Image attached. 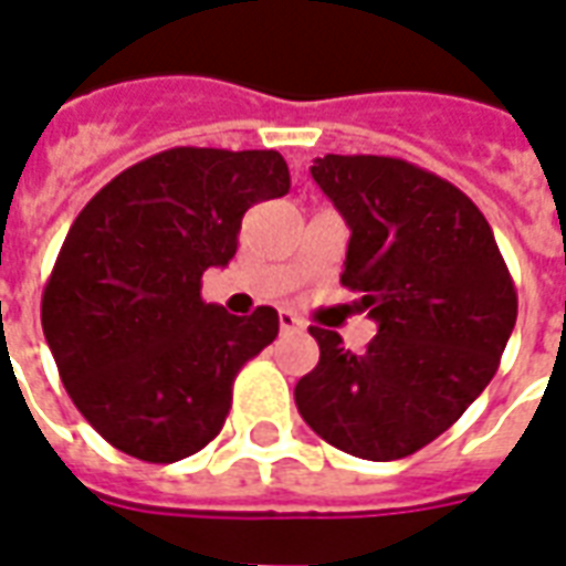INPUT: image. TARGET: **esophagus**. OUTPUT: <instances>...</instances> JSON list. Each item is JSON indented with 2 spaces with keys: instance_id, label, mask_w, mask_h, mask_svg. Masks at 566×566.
Wrapping results in <instances>:
<instances>
[{
  "instance_id": "esophagus-1",
  "label": "esophagus",
  "mask_w": 566,
  "mask_h": 566,
  "mask_svg": "<svg viewBox=\"0 0 566 566\" xmlns=\"http://www.w3.org/2000/svg\"><path fill=\"white\" fill-rule=\"evenodd\" d=\"M301 328H304V319L298 313L280 311V332H301Z\"/></svg>"
}]
</instances>
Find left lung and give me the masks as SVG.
<instances>
[{"label": "left lung", "mask_w": 566, "mask_h": 566, "mask_svg": "<svg viewBox=\"0 0 566 566\" xmlns=\"http://www.w3.org/2000/svg\"><path fill=\"white\" fill-rule=\"evenodd\" d=\"M313 180L349 226L340 283L377 323L356 356L313 325L304 422L368 461L413 455L458 422L501 365L518 298L492 226L458 187L391 156L328 153Z\"/></svg>", "instance_id": "8db88e82"}]
</instances>
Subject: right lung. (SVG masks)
<instances>
[{
  "instance_id": "obj_1",
  "label": "right lung",
  "mask_w": 566,
  "mask_h": 566,
  "mask_svg": "<svg viewBox=\"0 0 566 566\" xmlns=\"http://www.w3.org/2000/svg\"><path fill=\"white\" fill-rule=\"evenodd\" d=\"M289 192L277 150L175 147L90 198L41 295V328L74 407L150 464L220 434L238 370L280 332L274 307L205 304L201 274L232 262L247 210Z\"/></svg>"
}]
</instances>
